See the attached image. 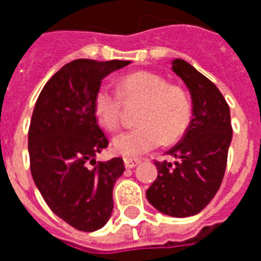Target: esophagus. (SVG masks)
Segmentation results:
<instances>
[{
  "label": "esophagus",
  "mask_w": 261,
  "mask_h": 261,
  "mask_svg": "<svg viewBox=\"0 0 261 261\" xmlns=\"http://www.w3.org/2000/svg\"><path fill=\"white\" fill-rule=\"evenodd\" d=\"M141 164V160H136V158H124L125 168H136Z\"/></svg>",
  "instance_id": "34e87169"
}]
</instances>
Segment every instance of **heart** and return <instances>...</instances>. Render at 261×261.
<instances>
[{"mask_svg": "<svg viewBox=\"0 0 261 261\" xmlns=\"http://www.w3.org/2000/svg\"><path fill=\"white\" fill-rule=\"evenodd\" d=\"M117 92L100 86L94 94L93 110L99 124L107 131L117 130L121 116V99L143 101L133 130L113 138V149L124 156H141L160 147L162 141L175 143L187 131L192 117V106L185 90L168 85L152 72L125 74L117 83Z\"/></svg>", "mask_w": 261, "mask_h": 261, "instance_id": "obj_1", "label": "heart"}]
</instances>
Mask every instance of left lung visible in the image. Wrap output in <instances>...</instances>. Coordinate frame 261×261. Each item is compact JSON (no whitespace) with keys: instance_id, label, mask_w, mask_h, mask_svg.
Listing matches in <instances>:
<instances>
[{"instance_id":"8db88e82","label":"left lung","mask_w":261,"mask_h":261,"mask_svg":"<svg viewBox=\"0 0 261 261\" xmlns=\"http://www.w3.org/2000/svg\"><path fill=\"white\" fill-rule=\"evenodd\" d=\"M171 69L189 90L192 120L181 143L167 151L174 161H155L158 175L147 199L164 215L187 218L199 213L219 191L233 131L219 89L184 59H174Z\"/></svg>"}]
</instances>
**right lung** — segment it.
<instances>
[{
	"mask_svg": "<svg viewBox=\"0 0 261 261\" xmlns=\"http://www.w3.org/2000/svg\"><path fill=\"white\" fill-rule=\"evenodd\" d=\"M130 61L76 59L49 79L36 100L28 133L31 174L50 211L77 230L101 229L113 212L121 158L97 162L109 145L93 100L107 74Z\"/></svg>",
	"mask_w": 261,
	"mask_h": 261,
	"instance_id": "1",
	"label": "right lung"
}]
</instances>
